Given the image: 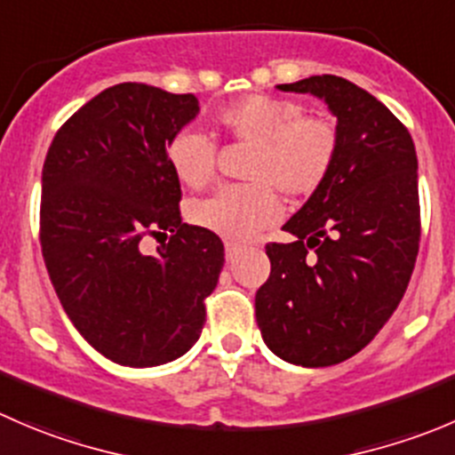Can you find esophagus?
Returning <instances> with one entry per match:
<instances>
[{
	"label": "esophagus",
	"instance_id": "obj_1",
	"mask_svg": "<svg viewBox=\"0 0 455 455\" xmlns=\"http://www.w3.org/2000/svg\"><path fill=\"white\" fill-rule=\"evenodd\" d=\"M240 251H242L240 244H233V242H227V244H224V255H227L228 262H233V259L240 255Z\"/></svg>",
	"mask_w": 455,
	"mask_h": 455
}]
</instances>
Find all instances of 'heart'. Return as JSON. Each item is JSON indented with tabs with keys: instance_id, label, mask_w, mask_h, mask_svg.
I'll use <instances>...</instances> for the list:
<instances>
[{
	"instance_id": "heart-1",
	"label": "heart",
	"mask_w": 455,
	"mask_h": 455,
	"mask_svg": "<svg viewBox=\"0 0 455 455\" xmlns=\"http://www.w3.org/2000/svg\"><path fill=\"white\" fill-rule=\"evenodd\" d=\"M215 124L235 142L251 147L242 187H224L193 202L196 227L224 240H246L280 218V196L302 200L329 178L339 148L338 126L320 113H302L286 97L249 95L218 113ZM175 178L188 188L215 180V148L196 131H180L166 148Z\"/></svg>"
}]
</instances>
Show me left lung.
Segmentation results:
<instances>
[{"mask_svg":"<svg viewBox=\"0 0 455 455\" xmlns=\"http://www.w3.org/2000/svg\"><path fill=\"white\" fill-rule=\"evenodd\" d=\"M280 91L311 92L338 117L329 178L268 242L271 275L255 293L268 349L302 367H331L363 351L394 315L420 244L418 157L407 126L380 100L338 75Z\"/></svg>","mask_w":455,"mask_h":455,"instance_id":"8db88e82","label":"left lung"}]
</instances>
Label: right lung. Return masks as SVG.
Masks as SVG:
<instances>
[{
	"label": "right lung",
	"instance_id": "add662e5",
	"mask_svg": "<svg viewBox=\"0 0 455 455\" xmlns=\"http://www.w3.org/2000/svg\"><path fill=\"white\" fill-rule=\"evenodd\" d=\"M200 110L193 92L124 82L61 124L42 169L39 242L55 293L92 349L124 367L187 354L224 264L215 233L184 224L166 148ZM147 235H169L156 256Z\"/></svg>",
	"mask_w": 455,
	"mask_h": 455
}]
</instances>
